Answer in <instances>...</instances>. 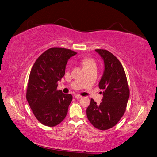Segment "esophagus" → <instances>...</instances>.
<instances>
[{
	"instance_id": "obj_1",
	"label": "esophagus",
	"mask_w": 157,
	"mask_h": 157,
	"mask_svg": "<svg viewBox=\"0 0 157 157\" xmlns=\"http://www.w3.org/2000/svg\"><path fill=\"white\" fill-rule=\"evenodd\" d=\"M75 97L77 98V99H79V98H81L82 97L79 95H75Z\"/></svg>"
}]
</instances>
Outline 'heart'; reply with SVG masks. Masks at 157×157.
I'll list each match as a JSON object with an SVG mask.
<instances>
[{"label": "heart", "instance_id": "heart-1", "mask_svg": "<svg viewBox=\"0 0 157 157\" xmlns=\"http://www.w3.org/2000/svg\"><path fill=\"white\" fill-rule=\"evenodd\" d=\"M91 64H95V62L93 60L91 59H89V58H86V59H84L83 60V66H89Z\"/></svg>", "mask_w": 157, "mask_h": 157}]
</instances>
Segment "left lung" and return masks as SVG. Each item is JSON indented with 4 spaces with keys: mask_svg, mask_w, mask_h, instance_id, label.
Here are the masks:
<instances>
[{
    "mask_svg": "<svg viewBox=\"0 0 157 157\" xmlns=\"http://www.w3.org/2000/svg\"><path fill=\"white\" fill-rule=\"evenodd\" d=\"M95 51L104 61V71L98 83L103 98L99 105L93 98L86 113L89 122L101 130L114 126L122 117L129 97L127 78L122 64L111 52L103 49Z\"/></svg>",
    "mask_w": 157,
    "mask_h": 157,
    "instance_id": "left-lung-1",
    "label": "left lung"
}]
</instances>
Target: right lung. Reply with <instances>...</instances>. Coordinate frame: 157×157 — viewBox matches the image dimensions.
Segmentation results:
<instances>
[{"instance_id":"1","label":"right lung","mask_w":157,"mask_h":157,"mask_svg":"<svg viewBox=\"0 0 157 157\" xmlns=\"http://www.w3.org/2000/svg\"><path fill=\"white\" fill-rule=\"evenodd\" d=\"M76 54L70 49L51 48L31 70L26 98L35 117L44 126H56L68 113L72 95L57 90V83L64 77L68 60Z\"/></svg>"}]
</instances>
